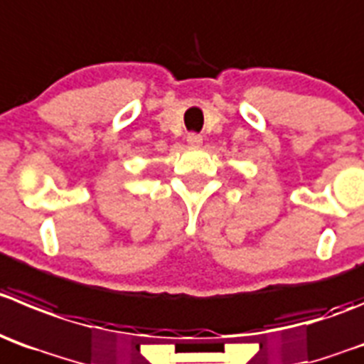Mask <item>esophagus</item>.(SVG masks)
Segmentation results:
<instances>
[{"label": "esophagus", "mask_w": 364, "mask_h": 364, "mask_svg": "<svg viewBox=\"0 0 364 364\" xmlns=\"http://www.w3.org/2000/svg\"><path fill=\"white\" fill-rule=\"evenodd\" d=\"M186 144H188L190 147H199V145L203 144V136L196 134V132H190V134L186 136Z\"/></svg>", "instance_id": "obj_1"}]
</instances>
